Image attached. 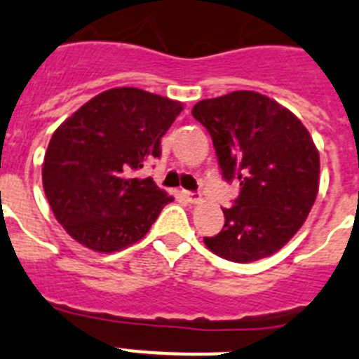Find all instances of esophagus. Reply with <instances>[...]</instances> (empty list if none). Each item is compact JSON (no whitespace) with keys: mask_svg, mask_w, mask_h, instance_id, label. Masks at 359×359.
<instances>
[{"mask_svg":"<svg viewBox=\"0 0 359 359\" xmlns=\"http://www.w3.org/2000/svg\"><path fill=\"white\" fill-rule=\"evenodd\" d=\"M184 196H186L187 202H191V203H198L200 200H202V195H200L198 191H182Z\"/></svg>","mask_w":359,"mask_h":359,"instance_id":"1","label":"esophagus"}]
</instances>
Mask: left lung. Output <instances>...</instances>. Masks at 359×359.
Here are the masks:
<instances>
[{"label": "left lung", "mask_w": 359, "mask_h": 359, "mask_svg": "<svg viewBox=\"0 0 359 359\" xmlns=\"http://www.w3.org/2000/svg\"><path fill=\"white\" fill-rule=\"evenodd\" d=\"M191 114L211 134L224 179L241 186L224 209V229L203 243L234 263L272 256L302 227L318 193L320 157L308 128L256 91L202 100Z\"/></svg>", "instance_id": "8db88e82"}]
</instances>
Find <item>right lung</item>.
Listing matches in <instances>:
<instances>
[{"mask_svg": "<svg viewBox=\"0 0 359 359\" xmlns=\"http://www.w3.org/2000/svg\"><path fill=\"white\" fill-rule=\"evenodd\" d=\"M184 105L137 87L91 98L51 135L43 187L73 240L100 254L123 250L150 231L173 196L135 177L161 156V137Z\"/></svg>", "mask_w": 359, "mask_h": 359, "instance_id": "add662e5", "label": "right lung"}]
</instances>
